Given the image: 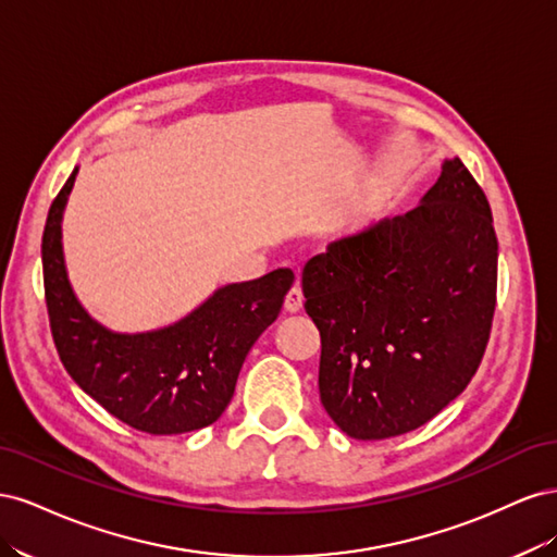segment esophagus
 I'll return each instance as SVG.
<instances>
[{"label":"esophagus","instance_id":"obj_1","mask_svg":"<svg viewBox=\"0 0 557 557\" xmlns=\"http://www.w3.org/2000/svg\"><path fill=\"white\" fill-rule=\"evenodd\" d=\"M301 305H305V295H301V288H299V283H295L293 288L288 290V295H285V311L288 313H297L299 309H301Z\"/></svg>","mask_w":557,"mask_h":557}]
</instances>
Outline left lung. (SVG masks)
<instances>
[{
	"label": "left lung",
	"mask_w": 557,
	"mask_h": 557,
	"mask_svg": "<svg viewBox=\"0 0 557 557\" xmlns=\"http://www.w3.org/2000/svg\"><path fill=\"white\" fill-rule=\"evenodd\" d=\"M318 391L352 440L425 425L476 374L497 301V237L460 158L413 211L327 246L301 272Z\"/></svg>",
	"instance_id": "8db88e82"
}]
</instances>
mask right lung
Returning <instances> with one entry per match:
<instances>
[{"mask_svg":"<svg viewBox=\"0 0 557 557\" xmlns=\"http://www.w3.org/2000/svg\"><path fill=\"white\" fill-rule=\"evenodd\" d=\"M76 174L50 205L41 242L48 320L64 369L83 393L139 432L183 434L215 423L248 350L276 320L295 274L276 269L225 285L164 330L111 332L78 305L64 269L62 213Z\"/></svg>","mask_w":557,"mask_h":557,"instance_id":"obj_1","label":"right lung"}]
</instances>
